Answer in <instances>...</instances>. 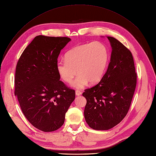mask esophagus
Segmentation results:
<instances>
[{
    "instance_id": "obj_1",
    "label": "esophagus",
    "mask_w": 156,
    "mask_h": 156,
    "mask_svg": "<svg viewBox=\"0 0 156 156\" xmlns=\"http://www.w3.org/2000/svg\"><path fill=\"white\" fill-rule=\"evenodd\" d=\"M81 94H82V92H81L80 90H77L76 91V95H77V96H79V95H80Z\"/></svg>"
}]
</instances>
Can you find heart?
<instances>
[{
	"mask_svg": "<svg viewBox=\"0 0 156 156\" xmlns=\"http://www.w3.org/2000/svg\"><path fill=\"white\" fill-rule=\"evenodd\" d=\"M107 47L102 42H94L74 47L67 51L65 59L56 64L57 73L62 79L70 82L77 73L71 86L81 89L89 83L95 84L102 78L109 62Z\"/></svg>",
	"mask_w": 156,
	"mask_h": 156,
	"instance_id": "b5f03b06",
	"label": "heart"
}]
</instances>
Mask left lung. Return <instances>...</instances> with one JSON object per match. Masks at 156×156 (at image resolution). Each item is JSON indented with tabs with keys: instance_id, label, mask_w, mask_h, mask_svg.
Segmentation results:
<instances>
[{
	"instance_id": "8db88e82",
	"label": "left lung",
	"mask_w": 156,
	"mask_h": 156,
	"mask_svg": "<svg viewBox=\"0 0 156 156\" xmlns=\"http://www.w3.org/2000/svg\"><path fill=\"white\" fill-rule=\"evenodd\" d=\"M112 47L111 61L106 73L95 86L82 94L87 104L84 117L95 130H109L127 115L137 83L133 55L121 42L107 37Z\"/></svg>"
}]
</instances>
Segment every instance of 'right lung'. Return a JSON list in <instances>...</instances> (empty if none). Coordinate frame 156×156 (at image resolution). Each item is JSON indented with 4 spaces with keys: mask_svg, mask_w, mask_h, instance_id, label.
I'll list each match as a JSON object with an SVG mask.
<instances>
[{
    "mask_svg": "<svg viewBox=\"0 0 156 156\" xmlns=\"http://www.w3.org/2000/svg\"><path fill=\"white\" fill-rule=\"evenodd\" d=\"M71 39L38 35L23 51L17 64L15 95L21 110L35 127L57 130L76 97L75 90L60 80L56 64L61 50Z\"/></svg>",
    "mask_w": 156,
    "mask_h": 156,
    "instance_id": "right-lung-1",
    "label": "right lung"
}]
</instances>
